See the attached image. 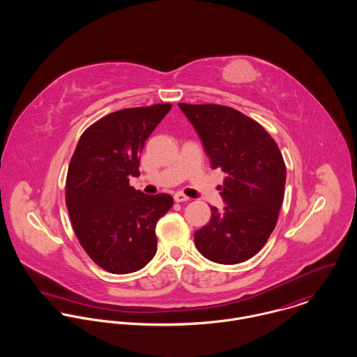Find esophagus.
I'll return each mask as SVG.
<instances>
[{
	"label": "esophagus",
	"instance_id": "34e87169",
	"mask_svg": "<svg viewBox=\"0 0 357 357\" xmlns=\"http://www.w3.org/2000/svg\"><path fill=\"white\" fill-rule=\"evenodd\" d=\"M174 201H176V202H187V201H190V198L185 197V195L181 194V192H177V194H174Z\"/></svg>",
	"mask_w": 357,
	"mask_h": 357
}]
</instances>
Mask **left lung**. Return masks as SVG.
<instances>
[{"label": "left lung", "mask_w": 357, "mask_h": 357, "mask_svg": "<svg viewBox=\"0 0 357 357\" xmlns=\"http://www.w3.org/2000/svg\"><path fill=\"white\" fill-rule=\"evenodd\" d=\"M178 107L195 128L220 185L225 207H211L210 221L195 232L201 255L218 264H239L257 255L272 234L284 198L286 165L271 135L252 118L218 104Z\"/></svg>", "instance_id": "8db88e82"}]
</instances>
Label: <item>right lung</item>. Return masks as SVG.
Masks as SVG:
<instances>
[{
  "instance_id": "right-lung-1",
  "label": "right lung",
  "mask_w": 357,
  "mask_h": 357,
  "mask_svg": "<svg viewBox=\"0 0 357 357\" xmlns=\"http://www.w3.org/2000/svg\"><path fill=\"white\" fill-rule=\"evenodd\" d=\"M172 104L125 108L105 115L81 136L68 165L66 204L88 255L111 273L144 268L156 253L155 227L173 206L167 194L129 185L140 153Z\"/></svg>"
}]
</instances>
